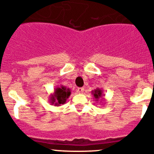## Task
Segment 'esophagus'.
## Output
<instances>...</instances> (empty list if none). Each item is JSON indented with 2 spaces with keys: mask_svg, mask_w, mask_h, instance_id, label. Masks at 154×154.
Segmentation results:
<instances>
[{
  "mask_svg": "<svg viewBox=\"0 0 154 154\" xmlns=\"http://www.w3.org/2000/svg\"><path fill=\"white\" fill-rule=\"evenodd\" d=\"M77 92L79 94H82L84 92V89L83 88H78L77 89Z\"/></svg>",
  "mask_w": 154,
  "mask_h": 154,
  "instance_id": "34e87169",
  "label": "esophagus"
}]
</instances>
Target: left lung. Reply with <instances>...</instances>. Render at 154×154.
<instances>
[{"label": "left lung", "mask_w": 154, "mask_h": 154, "mask_svg": "<svg viewBox=\"0 0 154 154\" xmlns=\"http://www.w3.org/2000/svg\"><path fill=\"white\" fill-rule=\"evenodd\" d=\"M92 94L93 95L94 98H95V101H96V102H97L98 100L100 99V98H101V99H103V96H104V94H103V90L100 89H95V90H92Z\"/></svg>", "instance_id": "8db88e82"}]
</instances>
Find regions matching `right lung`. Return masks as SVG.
I'll return each instance as SVG.
<instances>
[{
    "mask_svg": "<svg viewBox=\"0 0 154 154\" xmlns=\"http://www.w3.org/2000/svg\"><path fill=\"white\" fill-rule=\"evenodd\" d=\"M71 95V89L69 88L60 85L55 88L54 92L50 95L49 102L51 105L59 106L60 105L65 103L67 99Z\"/></svg>",
    "mask_w": 154,
    "mask_h": 154,
    "instance_id": "1",
    "label": "right lung"
}]
</instances>
